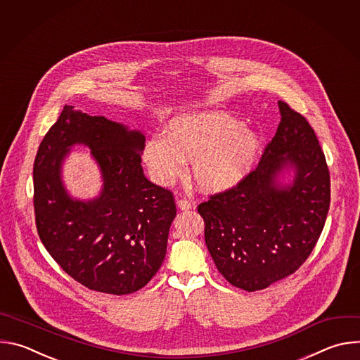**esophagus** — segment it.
<instances>
[{
    "instance_id": "esophagus-1",
    "label": "esophagus",
    "mask_w": 360,
    "mask_h": 360,
    "mask_svg": "<svg viewBox=\"0 0 360 360\" xmlns=\"http://www.w3.org/2000/svg\"><path fill=\"white\" fill-rule=\"evenodd\" d=\"M176 205H178V208L182 210V211H188V210L192 208V203H191L188 199H185V198L178 199V200H176Z\"/></svg>"
}]
</instances>
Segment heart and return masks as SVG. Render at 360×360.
Segmentation results:
<instances>
[{"mask_svg":"<svg viewBox=\"0 0 360 360\" xmlns=\"http://www.w3.org/2000/svg\"><path fill=\"white\" fill-rule=\"evenodd\" d=\"M262 149L261 135L221 111L185 114L174 118L165 135L143 145V162L153 178L168 185L191 162L195 184L219 192L239 184L255 167Z\"/></svg>","mask_w":360,"mask_h":360,"instance_id":"obj_1","label":"heart"}]
</instances>
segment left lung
<instances>
[{"label": "left lung", "mask_w": 360, "mask_h": 360, "mask_svg": "<svg viewBox=\"0 0 360 360\" xmlns=\"http://www.w3.org/2000/svg\"><path fill=\"white\" fill-rule=\"evenodd\" d=\"M281 122L252 172L198 205L205 242L222 276L248 292L292 275L309 258L329 211L325 153L306 118L279 101ZM292 167L294 181L277 176Z\"/></svg>", "instance_id": "left-lung-1"}]
</instances>
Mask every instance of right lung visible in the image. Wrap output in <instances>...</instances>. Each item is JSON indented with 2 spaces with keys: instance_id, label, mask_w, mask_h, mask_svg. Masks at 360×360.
<instances>
[{
  "instance_id": "right-lung-1",
  "label": "right lung",
  "mask_w": 360,
  "mask_h": 360,
  "mask_svg": "<svg viewBox=\"0 0 360 360\" xmlns=\"http://www.w3.org/2000/svg\"><path fill=\"white\" fill-rule=\"evenodd\" d=\"M78 143L91 149L105 181L91 201L72 200L60 179L63 158ZM143 143L139 131L67 105L39 143L34 161L39 239L53 259L91 290L134 293L164 262L176 205L171 191L145 178Z\"/></svg>"
}]
</instances>
